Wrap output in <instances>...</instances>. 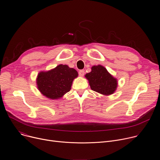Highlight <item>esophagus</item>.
Listing matches in <instances>:
<instances>
[{
	"mask_svg": "<svg viewBox=\"0 0 160 160\" xmlns=\"http://www.w3.org/2000/svg\"><path fill=\"white\" fill-rule=\"evenodd\" d=\"M84 73H85V71H84V70H83V69L80 70V71H78V75H79V76H80V77H83V76L84 75Z\"/></svg>",
	"mask_w": 160,
	"mask_h": 160,
	"instance_id": "1",
	"label": "esophagus"
}]
</instances>
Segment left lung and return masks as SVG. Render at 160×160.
Listing matches in <instances>:
<instances>
[{
  "label": "left lung",
  "mask_w": 160,
  "mask_h": 160,
  "mask_svg": "<svg viewBox=\"0 0 160 160\" xmlns=\"http://www.w3.org/2000/svg\"><path fill=\"white\" fill-rule=\"evenodd\" d=\"M91 69L85 76L89 80L91 89L104 95L113 94L117 88V80L102 66H94Z\"/></svg>",
  "instance_id": "obj_1"
}]
</instances>
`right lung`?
<instances>
[{"mask_svg": "<svg viewBox=\"0 0 160 160\" xmlns=\"http://www.w3.org/2000/svg\"><path fill=\"white\" fill-rule=\"evenodd\" d=\"M77 77L75 69L60 64L50 71L39 72L37 78L38 88L47 98L59 99L71 90L72 82Z\"/></svg>", "mask_w": 160, "mask_h": 160, "instance_id": "1", "label": "right lung"}]
</instances>
